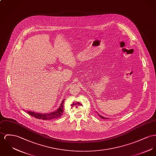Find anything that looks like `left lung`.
<instances>
[{
	"instance_id": "obj_1",
	"label": "left lung",
	"mask_w": 156,
	"mask_h": 156,
	"mask_svg": "<svg viewBox=\"0 0 156 156\" xmlns=\"http://www.w3.org/2000/svg\"><path fill=\"white\" fill-rule=\"evenodd\" d=\"M97 114H98V113H97ZM98 115H99V116L101 118H102V119H108V118H105V117H103V116H101L100 115H99V114H98Z\"/></svg>"
}]
</instances>
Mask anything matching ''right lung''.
Returning a JSON list of instances; mask_svg holds the SVG:
<instances>
[{
    "instance_id": "1",
    "label": "right lung",
    "mask_w": 156,
    "mask_h": 156,
    "mask_svg": "<svg viewBox=\"0 0 156 156\" xmlns=\"http://www.w3.org/2000/svg\"><path fill=\"white\" fill-rule=\"evenodd\" d=\"M65 100H63L60 104L59 108H58L56 111L48 113H38L34 112L27 111V112L32 116H34L37 119H43V120H51L54 119H57L60 118L62 115L63 112V103Z\"/></svg>"
}]
</instances>
